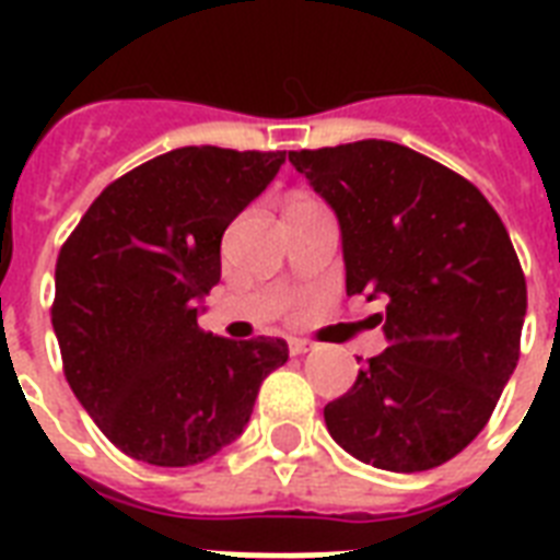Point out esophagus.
<instances>
[{"mask_svg": "<svg viewBox=\"0 0 560 560\" xmlns=\"http://www.w3.org/2000/svg\"><path fill=\"white\" fill-rule=\"evenodd\" d=\"M288 349H290V354H293V358H299V354H307V351L314 349V342L302 340V337H290Z\"/></svg>", "mask_w": 560, "mask_h": 560, "instance_id": "1", "label": "esophagus"}]
</instances>
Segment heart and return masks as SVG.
<instances>
[{
	"label": "heart",
	"instance_id": "b5f03b06",
	"mask_svg": "<svg viewBox=\"0 0 560 560\" xmlns=\"http://www.w3.org/2000/svg\"><path fill=\"white\" fill-rule=\"evenodd\" d=\"M299 200H302V197H299Z\"/></svg>",
	"mask_w": 560,
	"mask_h": 560
}]
</instances>
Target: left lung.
Wrapping results in <instances>:
<instances>
[{"instance_id":"8db88e82","label":"left lung","mask_w":560,"mask_h":560,"mask_svg":"<svg viewBox=\"0 0 560 560\" xmlns=\"http://www.w3.org/2000/svg\"><path fill=\"white\" fill-rule=\"evenodd\" d=\"M342 229L346 293L383 299L386 351L325 407L334 442L395 474L465 451L521 360L526 276L474 183L398 142L290 151ZM360 363V360H358Z\"/></svg>"}]
</instances>
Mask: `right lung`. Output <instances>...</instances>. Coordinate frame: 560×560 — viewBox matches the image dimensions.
Instances as JSON below:
<instances>
[{"label":"right lung","instance_id":"right-lung-1","mask_svg":"<svg viewBox=\"0 0 560 560\" xmlns=\"http://www.w3.org/2000/svg\"><path fill=\"white\" fill-rule=\"evenodd\" d=\"M284 151L214 144L153 156L109 183L60 246L51 325L74 398L130 459L186 468L244 433L279 337L197 325L220 281L223 232L279 174Z\"/></svg>","mask_w":560,"mask_h":560}]
</instances>
